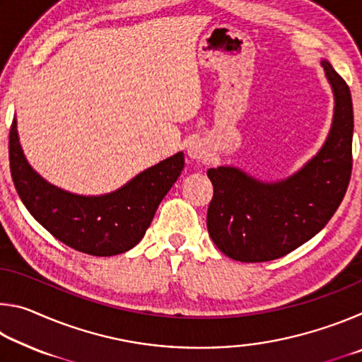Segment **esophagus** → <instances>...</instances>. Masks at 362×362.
Wrapping results in <instances>:
<instances>
[{
	"mask_svg": "<svg viewBox=\"0 0 362 362\" xmlns=\"http://www.w3.org/2000/svg\"><path fill=\"white\" fill-rule=\"evenodd\" d=\"M187 153H188V158L193 159V161H201L206 156V146L204 144L201 142V140H193V142H189L187 146Z\"/></svg>",
	"mask_w": 362,
	"mask_h": 362,
	"instance_id": "1",
	"label": "esophagus"
}]
</instances>
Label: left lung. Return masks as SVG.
I'll use <instances>...</instances> for the list:
<instances>
[{
    "label": "left lung",
    "mask_w": 362,
    "mask_h": 362,
    "mask_svg": "<svg viewBox=\"0 0 362 362\" xmlns=\"http://www.w3.org/2000/svg\"><path fill=\"white\" fill-rule=\"evenodd\" d=\"M335 95L332 129L306 166L278 183H262L235 168L207 170L214 196L207 230L225 255L268 262L287 255L320 233L339 209L353 169L351 93L322 60Z\"/></svg>",
    "instance_id": "1"
}]
</instances>
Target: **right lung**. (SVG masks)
<instances>
[{"label": "right lung", "instance_id": "1", "mask_svg": "<svg viewBox=\"0 0 362 362\" xmlns=\"http://www.w3.org/2000/svg\"><path fill=\"white\" fill-rule=\"evenodd\" d=\"M16 126L12 119L9 166L22 203L54 238L89 255H116L136 246L185 166L183 155L177 153L115 193L90 198L71 194L49 185L28 166Z\"/></svg>", "mask_w": 362, "mask_h": 362}]
</instances>
